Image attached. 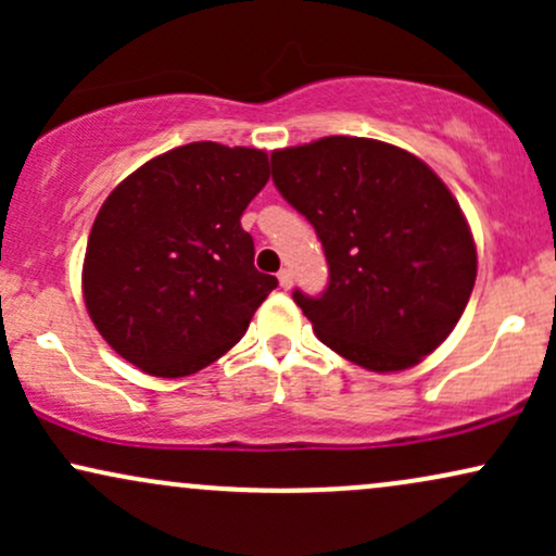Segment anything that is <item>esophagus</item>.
Instances as JSON below:
<instances>
[{
    "mask_svg": "<svg viewBox=\"0 0 556 556\" xmlns=\"http://www.w3.org/2000/svg\"><path fill=\"white\" fill-rule=\"evenodd\" d=\"M277 279H279V287H282V290H290V287H292V271L290 269L279 271Z\"/></svg>",
    "mask_w": 556,
    "mask_h": 556,
    "instance_id": "1",
    "label": "esophagus"
}]
</instances>
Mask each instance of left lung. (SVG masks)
<instances>
[{
	"mask_svg": "<svg viewBox=\"0 0 556 556\" xmlns=\"http://www.w3.org/2000/svg\"><path fill=\"white\" fill-rule=\"evenodd\" d=\"M271 180L327 256V290L292 292L318 340L387 374L450 337L473 292L476 245L460 203L418 156L329 136L274 151Z\"/></svg>",
	"mask_w": 556,
	"mask_h": 556,
	"instance_id": "obj_1",
	"label": "left lung"
}]
</instances>
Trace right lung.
<instances>
[{"label":"right lung","instance_id":"1","mask_svg":"<svg viewBox=\"0 0 556 556\" xmlns=\"http://www.w3.org/2000/svg\"><path fill=\"white\" fill-rule=\"evenodd\" d=\"M269 180V156L188 143L125 177L96 216L83 298L99 334L140 371L177 379L240 337L277 277L253 266L240 225Z\"/></svg>","mask_w":556,"mask_h":556}]
</instances>
